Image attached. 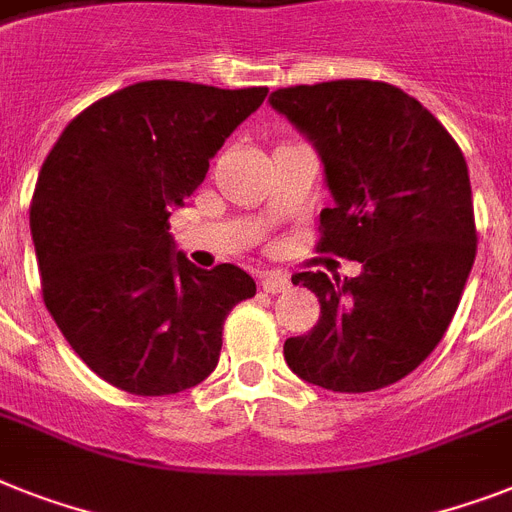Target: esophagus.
<instances>
[{
    "label": "esophagus",
    "instance_id": "esophagus-1",
    "mask_svg": "<svg viewBox=\"0 0 512 512\" xmlns=\"http://www.w3.org/2000/svg\"><path fill=\"white\" fill-rule=\"evenodd\" d=\"M286 286H289V276L281 273V270H265V273H260V289L263 292L278 294L284 292Z\"/></svg>",
    "mask_w": 512,
    "mask_h": 512
}]
</instances>
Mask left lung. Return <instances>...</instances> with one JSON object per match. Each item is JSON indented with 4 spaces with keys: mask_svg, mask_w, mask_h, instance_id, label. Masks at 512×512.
I'll use <instances>...</instances> for the list:
<instances>
[{
    "mask_svg": "<svg viewBox=\"0 0 512 512\" xmlns=\"http://www.w3.org/2000/svg\"><path fill=\"white\" fill-rule=\"evenodd\" d=\"M270 105L313 141L334 207L321 252L357 260V278L297 273L321 302L307 334L284 344L289 368L331 392H376L413 373L442 342L476 260L468 165L426 107L384 81L286 86Z\"/></svg>",
    "mask_w": 512,
    "mask_h": 512,
    "instance_id": "left-lung-1",
    "label": "left lung"
}]
</instances>
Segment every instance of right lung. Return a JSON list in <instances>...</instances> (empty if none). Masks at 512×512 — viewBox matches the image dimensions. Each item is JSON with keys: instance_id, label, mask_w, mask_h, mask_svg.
<instances>
[{"instance_id": "right-lung-1", "label": "right lung", "mask_w": 512, "mask_h": 512, "mask_svg": "<svg viewBox=\"0 0 512 512\" xmlns=\"http://www.w3.org/2000/svg\"><path fill=\"white\" fill-rule=\"evenodd\" d=\"M265 94L141 81L78 112L49 149L31 199L41 297L107 384L162 397L215 371L226 315L255 281L173 252L168 218Z\"/></svg>"}]
</instances>
